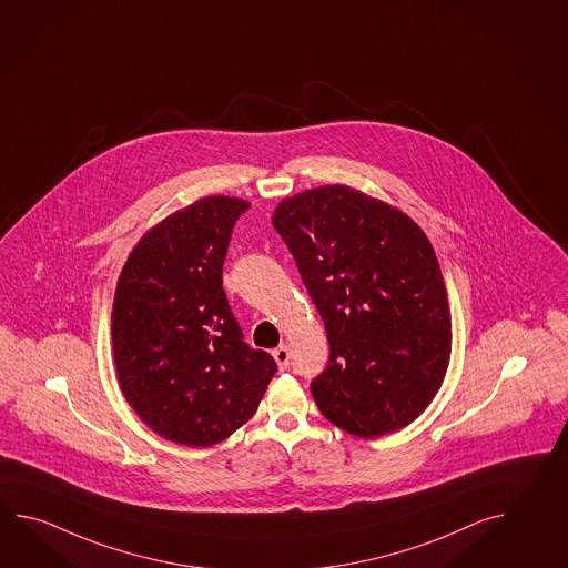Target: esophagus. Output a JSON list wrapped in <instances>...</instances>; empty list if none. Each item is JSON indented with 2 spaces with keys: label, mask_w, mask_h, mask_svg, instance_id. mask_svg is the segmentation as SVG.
<instances>
[{
  "label": "esophagus",
  "mask_w": 568,
  "mask_h": 568,
  "mask_svg": "<svg viewBox=\"0 0 568 568\" xmlns=\"http://www.w3.org/2000/svg\"><path fill=\"white\" fill-rule=\"evenodd\" d=\"M273 358L277 362L278 371H287V368H290V347H275V349H273Z\"/></svg>",
  "instance_id": "1"
}]
</instances>
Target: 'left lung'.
<instances>
[{"mask_svg": "<svg viewBox=\"0 0 568 568\" xmlns=\"http://www.w3.org/2000/svg\"><path fill=\"white\" fill-rule=\"evenodd\" d=\"M273 226L324 320L329 362L312 383L322 415L364 439L413 423L452 356V312L427 234L342 184L283 200Z\"/></svg>", "mask_w": 568, "mask_h": 568, "instance_id": "obj_1", "label": "left lung"}]
</instances>
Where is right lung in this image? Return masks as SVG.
Here are the masks:
<instances>
[{"mask_svg": "<svg viewBox=\"0 0 568 568\" xmlns=\"http://www.w3.org/2000/svg\"><path fill=\"white\" fill-rule=\"evenodd\" d=\"M246 200L209 196L141 236L116 283V378L141 420L187 447L226 439L255 415L277 372L243 339L222 265Z\"/></svg>", "mask_w": 568, "mask_h": 568, "instance_id": "right-lung-1", "label": "right lung"}]
</instances>
